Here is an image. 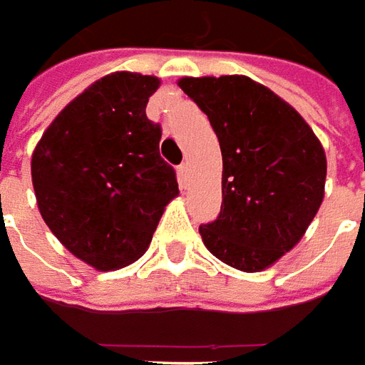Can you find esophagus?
Returning a JSON list of instances; mask_svg holds the SVG:
<instances>
[{
    "mask_svg": "<svg viewBox=\"0 0 365 365\" xmlns=\"http://www.w3.org/2000/svg\"><path fill=\"white\" fill-rule=\"evenodd\" d=\"M177 175H178V182H180V185H187V180H188V165L187 163H180V165H178Z\"/></svg>",
    "mask_w": 365,
    "mask_h": 365,
    "instance_id": "esophagus-1",
    "label": "esophagus"
}]
</instances>
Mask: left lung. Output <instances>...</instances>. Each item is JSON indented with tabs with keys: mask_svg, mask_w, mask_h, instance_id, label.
<instances>
[{
	"mask_svg": "<svg viewBox=\"0 0 365 365\" xmlns=\"http://www.w3.org/2000/svg\"><path fill=\"white\" fill-rule=\"evenodd\" d=\"M222 151V208L198 228L212 255L245 273L301 242L324 198L327 155L311 125L269 88L240 74L185 76Z\"/></svg>",
	"mask_w": 365,
	"mask_h": 365,
	"instance_id": "left-lung-1",
	"label": "left lung"
}]
</instances>
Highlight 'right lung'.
I'll list each match as a JSON object with an SVG mask.
<instances>
[{
  "mask_svg": "<svg viewBox=\"0 0 365 365\" xmlns=\"http://www.w3.org/2000/svg\"><path fill=\"white\" fill-rule=\"evenodd\" d=\"M157 76L112 72L76 96L45 129L31 177L48 230L98 271L137 261L178 195L159 155L161 125L147 120Z\"/></svg>",
  "mask_w": 365,
  "mask_h": 365,
  "instance_id": "1",
  "label": "right lung"
}]
</instances>
